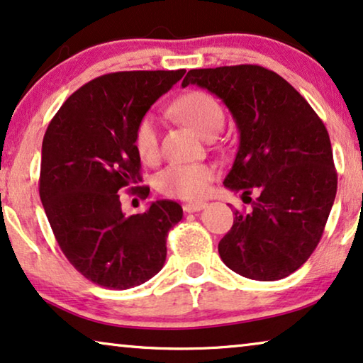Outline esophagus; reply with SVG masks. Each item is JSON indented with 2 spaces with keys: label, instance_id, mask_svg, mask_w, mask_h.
Segmentation results:
<instances>
[{
  "label": "esophagus",
  "instance_id": "1",
  "mask_svg": "<svg viewBox=\"0 0 363 363\" xmlns=\"http://www.w3.org/2000/svg\"><path fill=\"white\" fill-rule=\"evenodd\" d=\"M182 208L186 213H194V212H200V210L205 208V203L203 202H191V203L184 205Z\"/></svg>",
  "mask_w": 363,
  "mask_h": 363
}]
</instances>
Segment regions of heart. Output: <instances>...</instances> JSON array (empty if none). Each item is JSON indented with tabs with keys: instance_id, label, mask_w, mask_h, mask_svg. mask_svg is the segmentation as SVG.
I'll return each mask as SVG.
<instances>
[{
	"instance_id": "b5f03b06",
	"label": "heart",
	"mask_w": 363,
	"mask_h": 363,
	"mask_svg": "<svg viewBox=\"0 0 363 363\" xmlns=\"http://www.w3.org/2000/svg\"><path fill=\"white\" fill-rule=\"evenodd\" d=\"M171 112L205 138L213 137L225 122V112L220 102L212 94L199 89L182 94L171 106ZM133 147L145 163H155L158 160V127L151 116H145L135 127ZM213 177L215 169L208 164L174 163L158 172L155 187L166 197L196 200L207 194Z\"/></svg>"
}]
</instances>
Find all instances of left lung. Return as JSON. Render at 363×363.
Returning a JSON list of instances; mask_svg holds the SVG:
<instances>
[{
  "mask_svg": "<svg viewBox=\"0 0 363 363\" xmlns=\"http://www.w3.org/2000/svg\"><path fill=\"white\" fill-rule=\"evenodd\" d=\"M189 84L218 96L240 130L223 184L241 191L251 210H235L233 226L218 242L221 261L262 282L294 274L316 250L336 199L326 127L294 86L259 65L191 69L182 81Z\"/></svg>",
  "mask_w": 363,
  "mask_h": 363,
  "instance_id": "8db88e82",
  "label": "left lung"
}]
</instances>
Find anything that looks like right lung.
<instances>
[{
	"label": "right lung",
	"mask_w": 363,
	"mask_h": 363,
	"mask_svg": "<svg viewBox=\"0 0 363 363\" xmlns=\"http://www.w3.org/2000/svg\"><path fill=\"white\" fill-rule=\"evenodd\" d=\"M186 69L102 74L68 97L42 142L40 200L55 240L69 264L91 282L111 290L142 285L166 261V238L182 218L172 200L143 213L122 212L121 192L147 199L138 186L137 123Z\"/></svg>",
	"instance_id": "right-lung-1"
}]
</instances>
